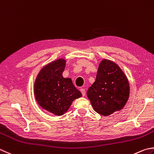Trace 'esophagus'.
<instances>
[{
	"instance_id": "esophagus-1",
	"label": "esophagus",
	"mask_w": 154,
	"mask_h": 154,
	"mask_svg": "<svg viewBox=\"0 0 154 154\" xmlns=\"http://www.w3.org/2000/svg\"><path fill=\"white\" fill-rule=\"evenodd\" d=\"M80 91H81V93H82V95H83V96H85V89H83V88H81V89H80Z\"/></svg>"
}]
</instances>
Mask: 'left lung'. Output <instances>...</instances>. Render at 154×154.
I'll return each instance as SVG.
<instances>
[{
	"instance_id": "1",
	"label": "left lung",
	"mask_w": 154,
	"mask_h": 154,
	"mask_svg": "<svg viewBox=\"0 0 154 154\" xmlns=\"http://www.w3.org/2000/svg\"><path fill=\"white\" fill-rule=\"evenodd\" d=\"M127 76L116 63L104 59L99 65L96 79L87 91L96 112L103 116L122 110L129 96Z\"/></svg>"
}]
</instances>
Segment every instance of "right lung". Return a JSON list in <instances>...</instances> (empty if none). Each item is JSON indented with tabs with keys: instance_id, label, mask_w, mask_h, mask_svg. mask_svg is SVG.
<instances>
[{
	"instance_id": "add662e5",
	"label": "right lung",
	"mask_w": 154,
	"mask_h": 154,
	"mask_svg": "<svg viewBox=\"0 0 154 154\" xmlns=\"http://www.w3.org/2000/svg\"><path fill=\"white\" fill-rule=\"evenodd\" d=\"M66 59L59 58L41 69L34 83V95L39 106L55 116L66 113L73 101L82 96L70 78L63 72Z\"/></svg>"
}]
</instances>
